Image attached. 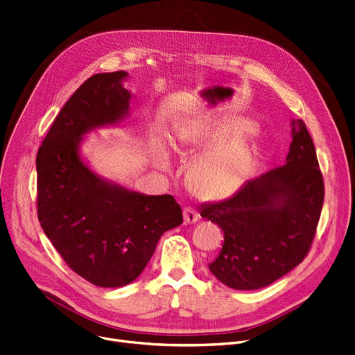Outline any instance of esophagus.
<instances>
[{
    "label": "esophagus",
    "instance_id": "1",
    "mask_svg": "<svg viewBox=\"0 0 355 355\" xmlns=\"http://www.w3.org/2000/svg\"><path fill=\"white\" fill-rule=\"evenodd\" d=\"M183 220L186 225H192L199 220V214L195 209L192 207H184L183 209Z\"/></svg>",
    "mask_w": 355,
    "mask_h": 355
}]
</instances>
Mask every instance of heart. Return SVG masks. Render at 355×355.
Segmentation results:
<instances>
[{
  "label": "heart",
  "instance_id": "1",
  "mask_svg": "<svg viewBox=\"0 0 355 355\" xmlns=\"http://www.w3.org/2000/svg\"><path fill=\"white\" fill-rule=\"evenodd\" d=\"M256 129L253 121L236 116L210 126L186 123L175 130L172 142L178 150L195 148L203 153L187 175L190 187L199 196L229 199L250 182L260 165L263 149L254 141L241 139ZM149 152L157 168H168V155L157 135L149 139Z\"/></svg>",
  "mask_w": 355,
  "mask_h": 355
}]
</instances>
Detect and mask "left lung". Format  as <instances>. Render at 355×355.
Segmentation results:
<instances>
[{
	"instance_id": "8db88e82",
	"label": "left lung",
	"mask_w": 355,
	"mask_h": 355,
	"mask_svg": "<svg viewBox=\"0 0 355 355\" xmlns=\"http://www.w3.org/2000/svg\"><path fill=\"white\" fill-rule=\"evenodd\" d=\"M284 166L252 179L233 198L206 203L200 216L219 225L225 241L211 275L234 290H259L303 261L324 202V183L311 136L291 121Z\"/></svg>"
}]
</instances>
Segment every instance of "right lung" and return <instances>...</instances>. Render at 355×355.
<instances>
[{"label": "right lung", "instance_id": "obj_1", "mask_svg": "<svg viewBox=\"0 0 355 355\" xmlns=\"http://www.w3.org/2000/svg\"><path fill=\"white\" fill-rule=\"evenodd\" d=\"M126 71L92 75L61 109L37 155L38 220L65 263L98 287L138 279L160 236L182 225L171 195H144L96 173L83 155L87 136L129 118Z\"/></svg>", "mask_w": 355, "mask_h": 355}]
</instances>
